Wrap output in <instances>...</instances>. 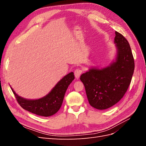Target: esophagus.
<instances>
[{
  "mask_svg": "<svg viewBox=\"0 0 146 146\" xmlns=\"http://www.w3.org/2000/svg\"><path fill=\"white\" fill-rule=\"evenodd\" d=\"M82 72V70L79 69H77L75 70V71H74V75H75V77H76V78L77 79L79 78V77H80Z\"/></svg>",
  "mask_w": 146,
  "mask_h": 146,
  "instance_id": "1",
  "label": "esophagus"
}]
</instances>
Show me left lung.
<instances>
[{"label": "left lung", "mask_w": 146, "mask_h": 146, "mask_svg": "<svg viewBox=\"0 0 146 146\" xmlns=\"http://www.w3.org/2000/svg\"><path fill=\"white\" fill-rule=\"evenodd\" d=\"M115 61L104 68H91L80 76L88 102L98 110L109 108L123 98L134 72V58L129 42L121 33L115 32Z\"/></svg>", "instance_id": "8db88e82"}]
</instances>
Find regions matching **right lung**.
Returning <instances> with one entry per match:
<instances>
[{"label":"right lung","instance_id":"1","mask_svg":"<svg viewBox=\"0 0 146 146\" xmlns=\"http://www.w3.org/2000/svg\"><path fill=\"white\" fill-rule=\"evenodd\" d=\"M74 79V72H70L57 83L49 93L42 98L35 100L22 98L16 93L11 87V89L22 108L36 115L48 117L54 115L60 110L65 92Z\"/></svg>","mask_w":146,"mask_h":146}]
</instances>
